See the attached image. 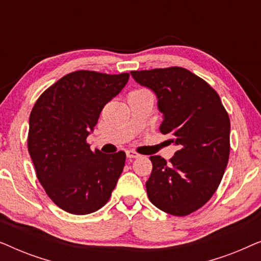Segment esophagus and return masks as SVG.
Here are the masks:
<instances>
[{
	"instance_id": "1",
	"label": "esophagus",
	"mask_w": 261,
	"mask_h": 261,
	"mask_svg": "<svg viewBox=\"0 0 261 261\" xmlns=\"http://www.w3.org/2000/svg\"><path fill=\"white\" fill-rule=\"evenodd\" d=\"M139 156H140V154H139V153H137V152L127 151V158L128 159H135V158H139Z\"/></svg>"
}]
</instances>
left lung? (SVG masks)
<instances>
[{
  "instance_id": "obj_1",
  "label": "left lung",
  "mask_w": 261,
  "mask_h": 261,
  "mask_svg": "<svg viewBox=\"0 0 261 261\" xmlns=\"http://www.w3.org/2000/svg\"><path fill=\"white\" fill-rule=\"evenodd\" d=\"M130 74L155 94L163 113L159 129L178 146L169 163L160 155L149 156L148 198L163 212L187 216L204 205L221 183L229 159V116L217 92L183 67Z\"/></svg>"
}]
</instances>
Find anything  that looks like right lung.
Listing matches in <instances>:
<instances>
[{
    "instance_id": "obj_1",
    "label": "right lung",
    "mask_w": 261,
    "mask_h": 261,
    "mask_svg": "<svg viewBox=\"0 0 261 261\" xmlns=\"http://www.w3.org/2000/svg\"><path fill=\"white\" fill-rule=\"evenodd\" d=\"M128 78L129 73L74 71L42 92L32 109L28 152L46 194L67 213L101 209L122 173L126 153L92 152L87 138Z\"/></svg>"
}]
</instances>
